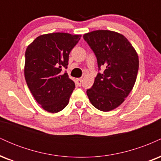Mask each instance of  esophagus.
Here are the masks:
<instances>
[{
	"mask_svg": "<svg viewBox=\"0 0 161 161\" xmlns=\"http://www.w3.org/2000/svg\"><path fill=\"white\" fill-rule=\"evenodd\" d=\"M77 82H78L79 85V86H80L81 83H82V78H79V79H77Z\"/></svg>",
	"mask_w": 161,
	"mask_h": 161,
	"instance_id": "34e87169",
	"label": "esophagus"
}]
</instances>
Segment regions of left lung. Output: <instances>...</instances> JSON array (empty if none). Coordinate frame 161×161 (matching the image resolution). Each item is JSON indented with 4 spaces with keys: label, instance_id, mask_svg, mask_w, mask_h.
<instances>
[{
    "label": "left lung",
    "instance_id": "obj_1",
    "mask_svg": "<svg viewBox=\"0 0 161 161\" xmlns=\"http://www.w3.org/2000/svg\"><path fill=\"white\" fill-rule=\"evenodd\" d=\"M83 38L97 57L98 73L86 91L90 102L101 111L119 107L133 88L138 70V56L124 36L114 31L96 30Z\"/></svg>",
    "mask_w": 161,
    "mask_h": 161
}]
</instances>
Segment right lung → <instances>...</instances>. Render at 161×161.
Instances as JSON below:
<instances>
[{"instance_id":"obj_1","label":"right lung","mask_w":161,"mask_h":161,"mask_svg":"<svg viewBox=\"0 0 161 161\" xmlns=\"http://www.w3.org/2000/svg\"><path fill=\"white\" fill-rule=\"evenodd\" d=\"M81 35L55 32L37 37L25 53L24 75L36 101L49 113L61 111L69 103L75 83L62 73Z\"/></svg>"}]
</instances>
